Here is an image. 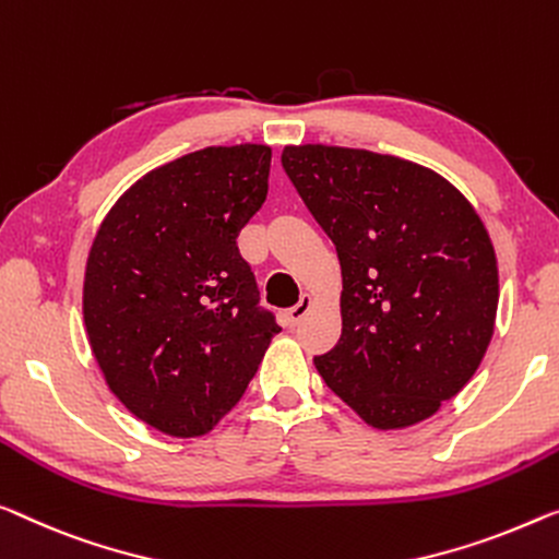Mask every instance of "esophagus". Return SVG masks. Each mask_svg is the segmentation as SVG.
<instances>
[{"label": "esophagus", "instance_id": "34e87169", "mask_svg": "<svg viewBox=\"0 0 559 559\" xmlns=\"http://www.w3.org/2000/svg\"><path fill=\"white\" fill-rule=\"evenodd\" d=\"M311 308H313V298L311 296H301V301H298L294 308H288L286 311V323L288 326H298V323H301L308 313H311Z\"/></svg>", "mask_w": 559, "mask_h": 559}]
</instances>
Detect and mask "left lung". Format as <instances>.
Wrapping results in <instances>:
<instances>
[{
    "label": "left lung",
    "instance_id": "left-lung-1",
    "mask_svg": "<svg viewBox=\"0 0 559 559\" xmlns=\"http://www.w3.org/2000/svg\"><path fill=\"white\" fill-rule=\"evenodd\" d=\"M281 163L341 263V338L316 369L373 429L429 419L495 333L485 223L452 182L404 157L308 143L283 147Z\"/></svg>",
    "mask_w": 559,
    "mask_h": 559
}]
</instances>
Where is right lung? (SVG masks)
Here are the masks:
<instances>
[{"label":"right lung","instance_id":"1","mask_svg":"<svg viewBox=\"0 0 559 559\" xmlns=\"http://www.w3.org/2000/svg\"><path fill=\"white\" fill-rule=\"evenodd\" d=\"M269 173V145L182 155L124 190L90 248V348L124 409L168 437L207 435L281 331L236 243Z\"/></svg>","mask_w":559,"mask_h":559}]
</instances>
